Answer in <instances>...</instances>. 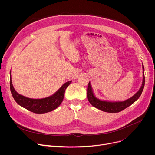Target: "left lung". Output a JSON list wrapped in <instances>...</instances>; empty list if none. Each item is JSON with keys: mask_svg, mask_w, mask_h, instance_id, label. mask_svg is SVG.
I'll use <instances>...</instances> for the list:
<instances>
[{"mask_svg": "<svg viewBox=\"0 0 155 155\" xmlns=\"http://www.w3.org/2000/svg\"><path fill=\"white\" fill-rule=\"evenodd\" d=\"M145 84V77H144V68L143 64V82L141 88L133 97L124 101L122 102H110L107 101H102L94 95L92 88L90 82L88 85L87 90V97L88 100L92 105L97 109H98L104 112L109 113H116L123 110L126 108L130 106L135 101L140 98V95L142 94Z\"/></svg>", "mask_w": 155, "mask_h": 155, "instance_id": "8db88e82", "label": "left lung"}]
</instances>
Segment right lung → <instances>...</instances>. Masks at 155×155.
<instances>
[{
  "label": "right lung",
  "instance_id": "add662e5",
  "mask_svg": "<svg viewBox=\"0 0 155 155\" xmlns=\"http://www.w3.org/2000/svg\"><path fill=\"white\" fill-rule=\"evenodd\" d=\"M10 73V88L15 101L21 107L36 114H44L51 112L61 104L66 88L71 83V80L64 84L53 95L44 99H34L20 95L15 91L11 80Z\"/></svg>",
  "mask_w": 155,
  "mask_h": 155
}]
</instances>
